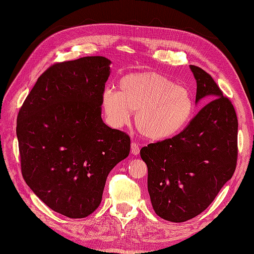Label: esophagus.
<instances>
[{"label": "esophagus", "instance_id": "34e87169", "mask_svg": "<svg viewBox=\"0 0 254 254\" xmlns=\"http://www.w3.org/2000/svg\"><path fill=\"white\" fill-rule=\"evenodd\" d=\"M131 152L133 155H137L139 153V146L134 141L131 144Z\"/></svg>", "mask_w": 254, "mask_h": 254}]
</instances>
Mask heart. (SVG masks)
<instances>
[{"instance_id":"heart-1","label":"heart","mask_w":254,"mask_h":254,"mask_svg":"<svg viewBox=\"0 0 254 254\" xmlns=\"http://www.w3.org/2000/svg\"><path fill=\"white\" fill-rule=\"evenodd\" d=\"M118 92L105 90L101 104L109 126L126 125L135 113V126L145 138L160 141L187 128L195 113L191 90L155 71H137L123 76Z\"/></svg>"}]
</instances>
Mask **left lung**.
<instances>
[{
  "instance_id": "left-lung-1",
  "label": "left lung",
  "mask_w": 254,
  "mask_h": 254,
  "mask_svg": "<svg viewBox=\"0 0 254 254\" xmlns=\"http://www.w3.org/2000/svg\"><path fill=\"white\" fill-rule=\"evenodd\" d=\"M196 100L208 104L185 131L141 148L148 167L153 210L171 222H185L203 212L229 181L237 163L238 121L231 101L212 77L195 65Z\"/></svg>"
}]
</instances>
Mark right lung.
<instances>
[{
	"label": "right lung",
	"instance_id": "obj_1",
	"mask_svg": "<svg viewBox=\"0 0 254 254\" xmlns=\"http://www.w3.org/2000/svg\"><path fill=\"white\" fill-rule=\"evenodd\" d=\"M110 63L83 57L54 64L18 114L24 181L49 208L71 219L100 206L108 174L129 153L128 135L101 117Z\"/></svg>",
	"mask_w": 254,
	"mask_h": 254
}]
</instances>
